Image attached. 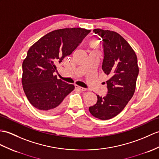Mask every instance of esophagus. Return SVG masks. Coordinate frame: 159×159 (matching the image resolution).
Wrapping results in <instances>:
<instances>
[{
  "instance_id": "obj_1",
  "label": "esophagus",
  "mask_w": 159,
  "mask_h": 159,
  "mask_svg": "<svg viewBox=\"0 0 159 159\" xmlns=\"http://www.w3.org/2000/svg\"><path fill=\"white\" fill-rule=\"evenodd\" d=\"M75 88L77 89H79V90H81V91H86L87 90L86 88H83L82 87H80L79 85H76V84L75 85Z\"/></svg>"
}]
</instances>
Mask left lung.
Segmentation results:
<instances>
[{"instance_id":"obj_1","label":"left lung","mask_w":159,"mask_h":159,"mask_svg":"<svg viewBox=\"0 0 159 159\" xmlns=\"http://www.w3.org/2000/svg\"><path fill=\"white\" fill-rule=\"evenodd\" d=\"M103 43L104 60L102 70L109 79L106 81L108 93L98 95L97 103L89 108L90 113L101 120L118 115L134 94L139 74L138 58L127 40L117 32L94 29Z\"/></svg>"}]
</instances>
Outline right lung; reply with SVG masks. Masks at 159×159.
I'll return each instance as SVG.
<instances>
[{
  "mask_svg": "<svg viewBox=\"0 0 159 159\" xmlns=\"http://www.w3.org/2000/svg\"><path fill=\"white\" fill-rule=\"evenodd\" d=\"M89 30L80 28L55 30L31 46L22 64V85L30 103L45 114L59 111L74 84L58 79L57 65L70 55Z\"/></svg>",
  "mask_w": 159,
  "mask_h": 159,
  "instance_id": "1",
  "label": "right lung"
}]
</instances>
